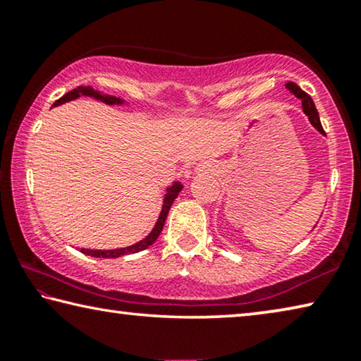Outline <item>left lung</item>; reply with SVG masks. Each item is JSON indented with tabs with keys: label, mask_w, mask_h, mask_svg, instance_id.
<instances>
[{
	"label": "left lung",
	"mask_w": 361,
	"mask_h": 361,
	"mask_svg": "<svg viewBox=\"0 0 361 361\" xmlns=\"http://www.w3.org/2000/svg\"><path fill=\"white\" fill-rule=\"evenodd\" d=\"M287 89L295 97H298V99H301V106H303V111L306 113V116H308V120L311 121V125H313L316 129H318L321 134H326L324 129H322L321 121H319V115H318V110H316V106H314L313 99H311V97L306 94L305 90H301L295 82H287Z\"/></svg>",
	"instance_id": "left-lung-1"
}]
</instances>
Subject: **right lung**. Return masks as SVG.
I'll return each mask as SVG.
<instances>
[{"instance_id": "add662e5", "label": "right lung", "mask_w": 361, "mask_h": 361, "mask_svg": "<svg viewBox=\"0 0 361 361\" xmlns=\"http://www.w3.org/2000/svg\"><path fill=\"white\" fill-rule=\"evenodd\" d=\"M80 95L94 97V99L105 102V104H109V105H115V104H116V105H121V104H123V100L118 99V97H113V95H102V94L99 92V90H94L92 87H90V85H85V87H84V85H79L78 89H73V90H69L68 94H64L60 100H56L55 104H53V106L61 105V104H64V102H69V100L78 99V97H80ZM181 188H183V186L180 185V183H175V185H171V186L169 188V190H166V195H165V199H164V207H162V212H160V217H159V220H157V224H155V227H154L152 232H150V233L146 236V238L139 241V243L128 246V248L105 250V251H102V250H85V248H80V252H84V255H87V256H94V257H120V256L133 255V252H137V251H142V250L149 248V246L152 245L154 241L159 238L160 232H162L166 215H169V211H170L171 204H173L176 196H178V192L181 191Z\"/></svg>"}]
</instances>
